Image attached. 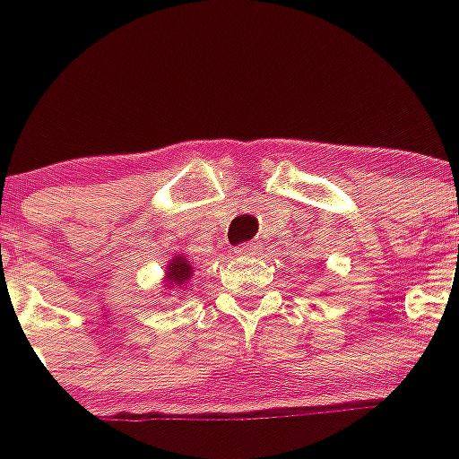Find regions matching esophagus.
Masks as SVG:
<instances>
[{
    "mask_svg": "<svg viewBox=\"0 0 459 459\" xmlns=\"http://www.w3.org/2000/svg\"><path fill=\"white\" fill-rule=\"evenodd\" d=\"M259 244L257 242H248V244H242V247L235 248V253H238L239 257H253V255H259Z\"/></svg>",
    "mask_w": 459,
    "mask_h": 459,
    "instance_id": "1",
    "label": "esophagus"
}]
</instances>
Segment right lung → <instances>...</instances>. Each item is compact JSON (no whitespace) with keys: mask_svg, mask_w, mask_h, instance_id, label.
<instances>
[{"mask_svg":"<svg viewBox=\"0 0 459 459\" xmlns=\"http://www.w3.org/2000/svg\"><path fill=\"white\" fill-rule=\"evenodd\" d=\"M191 277H193V264L188 262V257L184 253H175L173 259H169L164 268V289L169 290H178V293H184L191 284Z\"/></svg>","mask_w":459,"mask_h":459,"instance_id":"obj_1","label":"right lung"}]
</instances>
